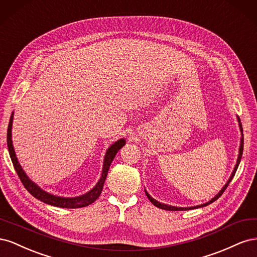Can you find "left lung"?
Here are the masks:
<instances>
[{"instance_id":"obj_1","label":"left lung","mask_w":257,"mask_h":257,"mask_svg":"<svg viewBox=\"0 0 257 257\" xmlns=\"http://www.w3.org/2000/svg\"><path fill=\"white\" fill-rule=\"evenodd\" d=\"M237 120H238V123H239V128H240V132H241V137H240V146H239V153H238V159H237V162H236V165H235V167H234V170H232V173H231V175H230V177H229V179L227 180V182L225 183V185L223 186V188L221 189V191L216 194V195L212 198V199H210L209 201H207L206 204H203V205H198V206H194V207H175V206H170V205H166V204H163V203H160V201H158L157 199H154L149 193H148L146 190H145V192H146V195H147V197L149 198V200L151 201V203L155 206V207H158V208H161V209H164V210H169V211H184V210H191V209H197V208H201V207H205V206H208V205H210L211 203H213L214 200H216L217 198H219L222 194H223V192L226 190V188L228 186V184H229V182L232 180V178H234V176H235V174H236V172H237V168H238V166H239V164H240V161H241V157H242V152H243V130H242V125H241V122H240V119H239V116L237 115Z\"/></svg>"}]
</instances>
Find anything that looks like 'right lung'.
<instances>
[{
  "label": "right lung",
  "instance_id": "right-lung-1",
  "mask_svg": "<svg viewBox=\"0 0 257 257\" xmlns=\"http://www.w3.org/2000/svg\"><path fill=\"white\" fill-rule=\"evenodd\" d=\"M13 121H14V112L11 115L9 128H7V147H9V152H10L15 170L17 172L22 184L25 185V188L28 190V192L31 194V195H33L35 198L40 199L45 204H48L54 207H60V208H81L94 203V201L99 197L100 193H102L103 186H104L111 162L113 161L115 154L118 153V151L124 145H125V142H126L124 138H121L119 141L114 142L109 148H108L104 157L102 175H100V178L97 181V183L93 186V189H91L89 192L80 196L62 197V196L53 195V194H50L48 192H46L45 190H43L42 188H40V186H38L35 182L31 180V179L28 177V175L26 174L25 170H23V168L21 167L20 163L16 157V152H15L14 145H13V139H12Z\"/></svg>",
  "mask_w": 257,
  "mask_h": 257
}]
</instances>
